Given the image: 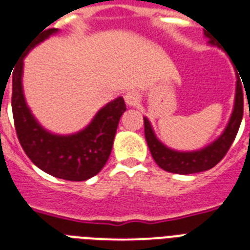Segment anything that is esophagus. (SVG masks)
<instances>
[{
    "label": "esophagus",
    "instance_id": "esophagus-1",
    "mask_svg": "<svg viewBox=\"0 0 250 250\" xmlns=\"http://www.w3.org/2000/svg\"><path fill=\"white\" fill-rule=\"evenodd\" d=\"M124 98H125V103H126L129 107H135V105L139 103V100H141L139 94L138 92H135V91H129V92L125 94Z\"/></svg>",
    "mask_w": 250,
    "mask_h": 250
}]
</instances>
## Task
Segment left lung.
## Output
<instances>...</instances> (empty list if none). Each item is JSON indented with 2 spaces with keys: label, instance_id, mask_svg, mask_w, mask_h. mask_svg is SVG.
Segmentation results:
<instances>
[{
  "label": "left lung",
  "instance_id": "obj_1",
  "mask_svg": "<svg viewBox=\"0 0 250 250\" xmlns=\"http://www.w3.org/2000/svg\"><path fill=\"white\" fill-rule=\"evenodd\" d=\"M206 35V34H205ZM208 36V35H206ZM210 44L212 42L210 40ZM244 112V95L241 83L236 82V94L235 104L232 109L231 117L228 121L227 126L223 133L218 138L208 145L201 150L195 151H177L167 147L163 142H160L156 138L154 129L147 117H143L145 123V137H146L147 146L150 148L152 158L162 169L172 173H180V175H190L197 172L208 171L210 168L215 167L224 155L229 150L233 139H235L237 131H239L240 124L243 120Z\"/></svg>",
  "mask_w": 250,
  "mask_h": 250
}]
</instances>
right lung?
I'll return each instance as SVG.
<instances>
[{
	"instance_id": "right-lung-1",
	"label": "right lung",
	"mask_w": 250,
	"mask_h": 250,
	"mask_svg": "<svg viewBox=\"0 0 250 250\" xmlns=\"http://www.w3.org/2000/svg\"><path fill=\"white\" fill-rule=\"evenodd\" d=\"M57 32V28H49L36 35L15 66L11 95L13 117L19 143L36 167L59 179L84 181L98 175L107 163L120 117L126 111V105L121 96L116 98L104 105L84 129L74 134H53L39 124L23 94V59L32 48Z\"/></svg>"
}]
</instances>
